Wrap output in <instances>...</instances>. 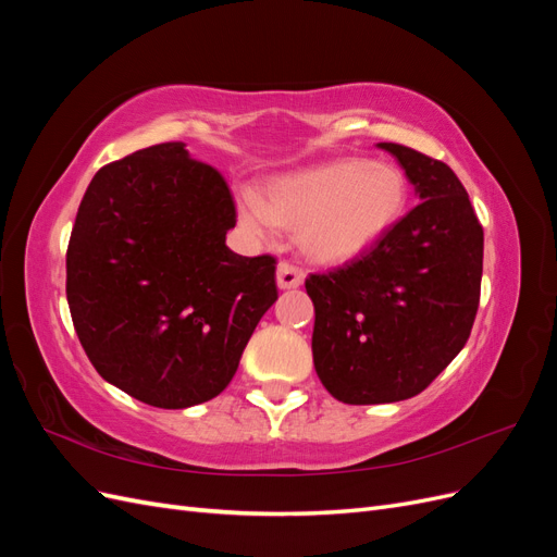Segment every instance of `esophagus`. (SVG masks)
Listing matches in <instances>:
<instances>
[{"label": "esophagus", "mask_w": 557, "mask_h": 557, "mask_svg": "<svg viewBox=\"0 0 557 557\" xmlns=\"http://www.w3.org/2000/svg\"><path fill=\"white\" fill-rule=\"evenodd\" d=\"M276 283L281 290L299 288V285L305 283V269L293 264V262H281L276 269Z\"/></svg>", "instance_id": "34e87169"}]
</instances>
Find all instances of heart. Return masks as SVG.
Returning a JSON list of instances; mask_svg holds the SVG:
<instances>
[{"instance_id": "1", "label": "heart", "mask_w": 557, "mask_h": 557, "mask_svg": "<svg viewBox=\"0 0 557 557\" xmlns=\"http://www.w3.org/2000/svg\"><path fill=\"white\" fill-rule=\"evenodd\" d=\"M407 197V181L395 166L334 160L274 178L264 197L242 190L237 205L250 232L272 237L278 225L297 230V244L309 260L342 264L385 237Z\"/></svg>"}]
</instances>
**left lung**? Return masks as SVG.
<instances>
[{"label": "left lung", "instance_id": "left-lung-1", "mask_svg": "<svg viewBox=\"0 0 557 557\" xmlns=\"http://www.w3.org/2000/svg\"><path fill=\"white\" fill-rule=\"evenodd\" d=\"M379 148L407 172L418 207L360 258L305 283L315 374L344 404L423 393L467 344L481 297L483 227L460 178L413 148Z\"/></svg>", "mask_w": 557, "mask_h": 557}]
</instances>
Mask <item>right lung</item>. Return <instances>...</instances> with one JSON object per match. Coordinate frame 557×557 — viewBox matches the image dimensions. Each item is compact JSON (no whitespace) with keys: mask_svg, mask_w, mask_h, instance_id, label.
Returning a JSON list of instances; mask_svg holds the SVG:
<instances>
[{"mask_svg":"<svg viewBox=\"0 0 557 557\" xmlns=\"http://www.w3.org/2000/svg\"><path fill=\"white\" fill-rule=\"evenodd\" d=\"M234 225L225 178L181 141L95 174L66 248V301L99 376L158 409L225 391L278 297L276 258L230 250Z\"/></svg>","mask_w":557,"mask_h":557,"instance_id":"right-lung-1","label":"right lung"}]
</instances>
